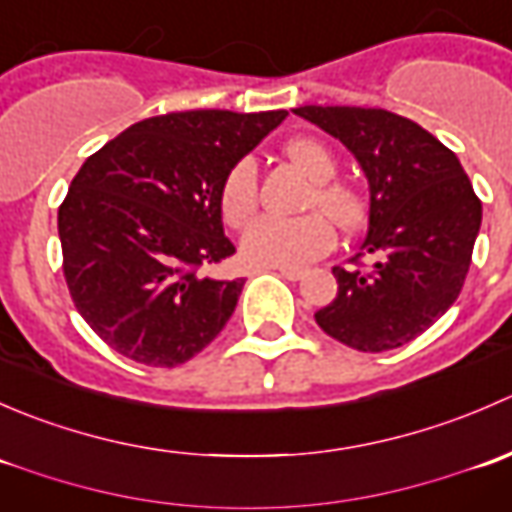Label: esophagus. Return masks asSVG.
Masks as SVG:
<instances>
[{
	"mask_svg": "<svg viewBox=\"0 0 512 512\" xmlns=\"http://www.w3.org/2000/svg\"><path fill=\"white\" fill-rule=\"evenodd\" d=\"M277 272H280L285 280H292V282L302 280V277H304V270H289V267H277Z\"/></svg>",
	"mask_w": 512,
	"mask_h": 512,
	"instance_id": "34e87169",
	"label": "esophagus"
}]
</instances>
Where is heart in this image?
I'll return each instance as SVG.
<instances>
[{
  "mask_svg": "<svg viewBox=\"0 0 512 512\" xmlns=\"http://www.w3.org/2000/svg\"><path fill=\"white\" fill-rule=\"evenodd\" d=\"M285 156L299 165L314 183L307 208L322 210L344 232L361 225L364 198L349 183L334 180L339 160L327 143L309 136L292 138L285 143ZM257 205H260V173L255 158L245 156L227 170L220 188V210L227 225L242 227L250 223ZM323 216L321 213H309L302 218L265 215L255 220L242 235V257L250 265L260 267H289V270L304 267L307 262L327 255L334 245L332 225Z\"/></svg>",
  "mask_w": 512,
  "mask_h": 512,
  "instance_id": "obj_1",
  "label": "heart"
}]
</instances>
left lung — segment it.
<instances>
[{
    "mask_svg": "<svg viewBox=\"0 0 512 512\" xmlns=\"http://www.w3.org/2000/svg\"><path fill=\"white\" fill-rule=\"evenodd\" d=\"M294 113L339 138L369 180V227L359 255L371 270L334 267L337 297L314 314L356 352L404 347L461 294L480 230L478 195L456 153L384 108L299 106Z\"/></svg>",
    "mask_w": 512,
    "mask_h": 512,
    "instance_id": "8db88e82",
    "label": "left lung"
}]
</instances>
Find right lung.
I'll return each mask as SVG.
<instances>
[{
	"instance_id": "1",
	"label": "right lung",
	"mask_w": 512,
	"mask_h": 512,
	"mask_svg": "<svg viewBox=\"0 0 512 512\" xmlns=\"http://www.w3.org/2000/svg\"><path fill=\"white\" fill-rule=\"evenodd\" d=\"M287 111L153 116L86 158L59 208L64 277L91 329L146 366L203 352L235 312L245 280H215L227 170Z\"/></svg>"
}]
</instances>
